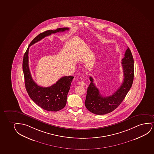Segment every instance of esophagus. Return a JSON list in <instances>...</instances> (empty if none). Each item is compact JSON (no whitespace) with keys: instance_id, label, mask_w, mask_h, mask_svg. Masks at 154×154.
<instances>
[{"instance_id":"1","label":"esophagus","mask_w":154,"mask_h":154,"mask_svg":"<svg viewBox=\"0 0 154 154\" xmlns=\"http://www.w3.org/2000/svg\"><path fill=\"white\" fill-rule=\"evenodd\" d=\"M79 84L81 86H84L85 85V83H84V81H83L82 80V81H80V82L79 83Z\"/></svg>"}]
</instances>
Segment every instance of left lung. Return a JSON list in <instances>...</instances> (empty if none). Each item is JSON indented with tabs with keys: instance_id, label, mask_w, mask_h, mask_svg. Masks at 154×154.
I'll use <instances>...</instances> for the list:
<instances>
[{
	"instance_id": "8db88e82",
	"label": "left lung",
	"mask_w": 154,
	"mask_h": 154,
	"mask_svg": "<svg viewBox=\"0 0 154 154\" xmlns=\"http://www.w3.org/2000/svg\"><path fill=\"white\" fill-rule=\"evenodd\" d=\"M123 81L120 88L112 95L105 97L101 95L99 90L90 76L91 83L88 88L85 105L86 108L96 115H105L116 109L125 99L132 85L134 79V60L130 49L128 48L125 57L122 59Z\"/></svg>"
}]
</instances>
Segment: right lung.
Segmentation results:
<instances>
[{
  "label": "right lung",
  "instance_id": "1",
  "mask_svg": "<svg viewBox=\"0 0 154 154\" xmlns=\"http://www.w3.org/2000/svg\"><path fill=\"white\" fill-rule=\"evenodd\" d=\"M68 27L58 28L56 30H48L40 33L32 41L24 54L22 68L25 85L29 97L37 105L49 111H58L63 109L66 103L67 95L73 76H63L53 85L47 88L38 86L32 78L29 66V50L31 45L51 34L69 30Z\"/></svg>",
  "mask_w": 154,
  "mask_h": 154
}]
</instances>
